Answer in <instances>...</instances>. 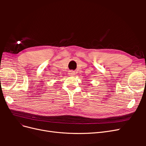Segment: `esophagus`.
Returning <instances> with one entry per match:
<instances>
[{
    "label": "esophagus",
    "instance_id": "obj_1",
    "mask_svg": "<svg viewBox=\"0 0 146 146\" xmlns=\"http://www.w3.org/2000/svg\"><path fill=\"white\" fill-rule=\"evenodd\" d=\"M68 74L70 76H74L75 75H76V72H75L74 71H72V70H70V71L69 72Z\"/></svg>",
    "mask_w": 146,
    "mask_h": 146
}]
</instances>
